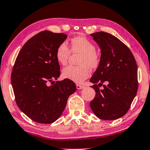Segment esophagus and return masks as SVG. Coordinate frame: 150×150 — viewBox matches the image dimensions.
I'll return each instance as SVG.
<instances>
[{"instance_id": "1", "label": "esophagus", "mask_w": 150, "mask_h": 150, "mask_svg": "<svg viewBox=\"0 0 150 150\" xmlns=\"http://www.w3.org/2000/svg\"><path fill=\"white\" fill-rule=\"evenodd\" d=\"M84 86H82V85H80V84H76V88L78 90H80V89H82L83 88Z\"/></svg>"}]
</instances>
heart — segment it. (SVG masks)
I'll return each mask as SVG.
<instances>
[{
    "label": "heart",
    "instance_id": "heart-1",
    "mask_svg": "<svg viewBox=\"0 0 150 150\" xmlns=\"http://www.w3.org/2000/svg\"><path fill=\"white\" fill-rule=\"evenodd\" d=\"M71 52L81 53L79 58V66L67 67L62 70L64 79L76 83H81L88 77L90 68L96 69L100 65L101 56L96 50L95 44L83 36H76L70 40L69 48L65 43H61L56 50V58L59 64H67Z\"/></svg>",
    "mask_w": 150,
    "mask_h": 150
}]
</instances>
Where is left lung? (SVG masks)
<instances>
[{
	"instance_id": "left-lung-1",
	"label": "left lung",
	"mask_w": 150,
	"mask_h": 150,
	"mask_svg": "<svg viewBox=\"0 0 150 150\" xmlns=\"http://www.w3.org/2000/svg\"><path fill=\"white\" fill-rule=\"evenodd\" d=\"M91 36L101 49V61L90 80L96 93L90 106L99 119L114 120L127 113L136 96L137 63L128 47L117 37L104 31Z\"/></svg>"
}]
</instances>
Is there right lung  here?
<instances>
[{
    "mask_svg": "<svg viewBox=\"0 0 150 150\" xmlns=\"http://www.w3.org/2000/svg\"><path fill=\"white\" fill-rule=\"evenodd\" d=\"M67 38L65 33L40 31L26 42L16 58L11 74L15 102L35 122L55 121L62 114L68 98L76 90L69 79L54 83L60 75L56 50Z\"/></svg>",
    "mask_w": 150,
    "mask_h": 150,
    "instance_id": "obj_1",
    "label": "right lung"
}]
</instances>
